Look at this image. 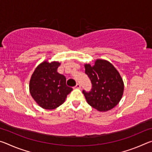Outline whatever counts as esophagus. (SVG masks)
Instances as JSON below:
<instances>
[{"mask_svg": "<svg viewBox=\"0 0 152 152\" xmlns=\"http://www.w3.org/2000/svg\"><path fill=\"white\" fill-rule=\"evenodd\" d=\"M80 87H81L80 84H78V83H77L76 85L75 86V88H80Z\"/></svg>", "mask_w": 152, "mask_h": 152, "instance_id": "esophagus-1", "label": "esophagus"}]
</instances>
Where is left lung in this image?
I'll list each match as a JSON object with an SVG mask.
<instances>
[{
	"instance_id": "left-lung-1",
	"label": "left lung",
	"mask_w": 152,
	"mask_h": 152,
	"mask_svg": "<svg viewBox=\"0 0 152 152\" xmlns=\"http://www.w3.org/2000/svg\"><path fill=\"white\" fill-rule=\"evenodd\" d=\"M84 68L92 84L91 91H82L88 104L101 112L117 106L122 99L124 83L115 66L109 61L97 59L93 65L84 64Z\"/></svg>"
}]
</instances>
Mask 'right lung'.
<instances>
[{
  "label": "right lung",
  "instance_id": "obj_1",
  "mask_svg": "<svg viewBox=\"0 0 152 152\" xmlns=\"http://www.w3.org/2000/svg\"><path fill=\"white\" fill-rule=\"evenodd\" d=\"M60 63L48 60L39 64L29 81L30 94L43 109H54L62 104L72 88L66 85V77L57 70Z\"/></svg>",
  "mask_w": 152,
  "mask_h": 152
}]
</instances>
